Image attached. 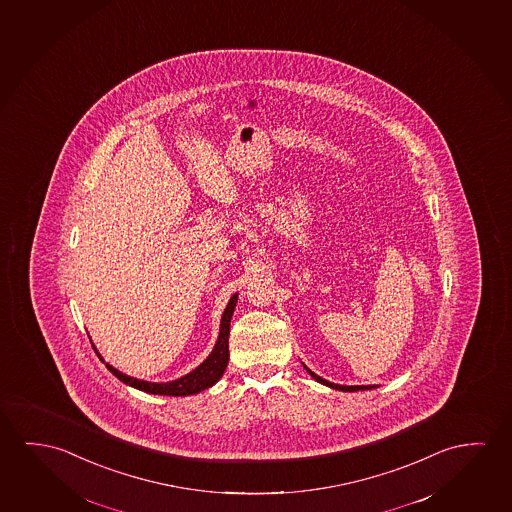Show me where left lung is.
<instances>
[{"label": "left lung", "mask_w": 512, "mask_h": 512, "mask_svg": "<svg viewBox=\"0 0 512 512\" xmlns=\"http://www.w3.org/2000/svg\"><path fill=\"white\" fill-rule=\"evenodd\" d=\"M307 369L308 374L312 376V378L315 379V381H319V383H323V385L330 386V388H333V390H340V392H358V390H372V388H376V385H365V386H344V385H335V383H330V381H326V379L321 378V376H317V374H314L312 370L308 369V367H305Z\"/></svg>", "instance_id": "1"}]
</instances>
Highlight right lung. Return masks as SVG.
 Masks as SVG:
<instances>
[{"label": "right lung", "instance_id": "right-lung-1", "mask_svg": "<svg viewBox=\"0 0 512 512\" xmlns=\"http://www.w3.org/2000/svg\"><path fill=\"white\" fill-rule=\"evenodd\" d=\"M236 303L237 294H234L230 301H228L225 312L221 315L220 335H218V340L214 344L213 351L205 358L204 362L198 365L197 369L191 370L186 376L175 379V381H168V383H150V381H143V379L131 378L127 374H122L120 370L115 369L110 363H106V369L110 370L111 374L115 378L120 379L122 383L133 386L136 390L147 392V394L184 397V395L204 392L207 388H211L214 383H218L221 376H223V372L227 369L228 333H230V319H232V314H234ZM92 347L95 349L94 344H92ZM95 353H97V349H95ZM97 356L101 358V354L97 353Z\"/></svg>", "mask_w": 512, "mask_h": 512}]
</instances>
